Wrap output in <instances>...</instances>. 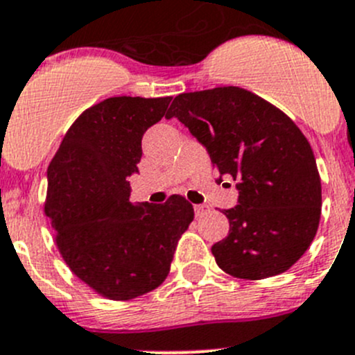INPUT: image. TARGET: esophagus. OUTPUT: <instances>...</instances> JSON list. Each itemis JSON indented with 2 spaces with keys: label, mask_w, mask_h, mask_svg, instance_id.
I'll return each instance as SVG.
<instances>
[{
  "label": "esophagus",
  "mask_w": 355,
  "mask_h": 355,
  "mask_svg": "<svg viewBox=\"0 0 355 355\" xmlns=\"http://www.w3.org/2000/svg\"><path fill=\"white\" fill-rule=\"evenodd\" d=\"M194 211H196V218H202L204 214L209 213V206L207 204H196L194 206Z\"/></svg>",
  "instance_id": "1"
}]
</instances>
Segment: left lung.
<instances>
[{"label":"left lung","mask_w":355,"mask_h":355,"mask_svg":"<svg viewBox=\"0 0 355 355\" xmlns=\"http://www.w3.org/2000/svg\"><path fill=\"white\" fill-rule=\"evenodd\" d=\"M173 116L207 149L213 166L237 180L239 204L223 211L228 237L211 247L218 266L244 280L292 268L321 218L320 171L300 128L235 85L178 94L166 113Z\"/></svg>","instance_id":"left-lung-1"}]
</instances>
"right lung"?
I'll return each mask as SVG.
<instances>
[{"label":"right lung","mask_w":355,"mask_h":355,"mask_svg":"<svg viewBox=\"0 0 355 355\" xmlns=\"http://www.w3.org/2000/svg\"><path fill=\"white\" fill-rule=\"evenodd\" d=\"M171 98L118 96L71 123L48 166L44 213L71 273L99 295L128 300L159 287L194 207L182 196L164 204L130 202L142 135Z\"/></svg>","instance_id":"add662e5"}]
</instances>
